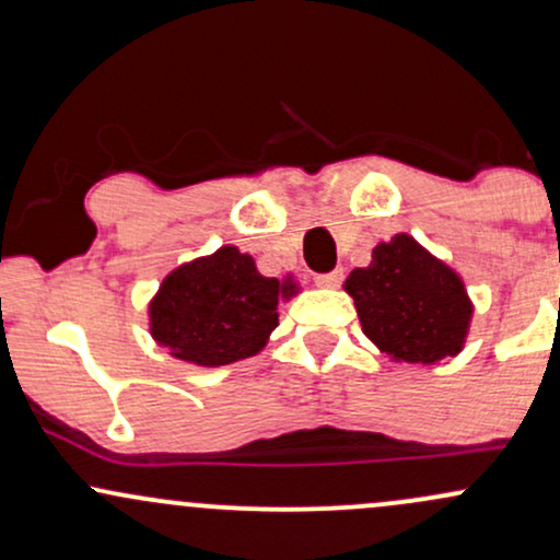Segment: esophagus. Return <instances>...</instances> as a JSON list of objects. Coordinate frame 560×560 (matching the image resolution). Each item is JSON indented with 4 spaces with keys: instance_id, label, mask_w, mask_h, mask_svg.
<instances>
[{
    "instance_id": "obj_1",
    "label": "esophagus",
    "mask_w": 560,
    "mask_h": 560,
    "mask_svg": "<svg viewBox=\"0 0 560 560\" xmlns=\"http://www.w3.org/2000/svg\"><path fill=\"white\" fill-rule=\"evenodd\" d=\"M316 284L318 287H339L342 284V271H329V273H316Z\"/></svg>"
}]
</instances>
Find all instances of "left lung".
I'll return each instance as SVG.
<instances>
[{
    "instance_id": "obj_1",
    "label": "left lung",
    "mask_w": 560,
    "mask_h": 560,
    "mask_svg": "<svg viewBox=\"0 0 560 560\" xmlns=\"http://www.w3.org/2000/svg\"><path fill=\"white\" fill-rule=\"evenodd\" d=\"M345 289L365 337L395 361L434 363L464 347L471 318L464 281L408 234L378 244Z\"/></svg>"
}]
</instances>
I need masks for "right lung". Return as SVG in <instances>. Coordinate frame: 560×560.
<instances>
[{
    "mask_svg": "<svg viewBox=\"0 0 560 560\" xmlns=\"http://www.w3.org/2000/svg\"><path fill=\"white\" fill-rule=\"evenodd\" d=\"M292 289L260 276L249 255L221 247L163 281L150 305L152 337L171 355L197 365L242 361L279 326V300Z\"/></svg>",
    "mask_w": 560,
    "mask_h": 560,
    "instance_id": "obj_1",
    "label": "right lung"
}]
</instances>
